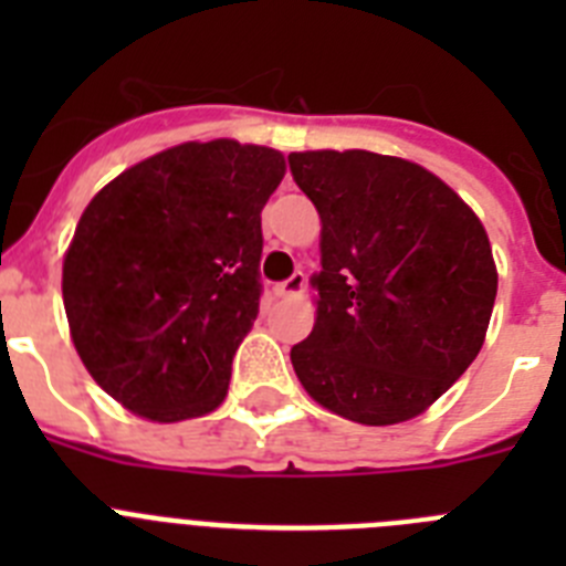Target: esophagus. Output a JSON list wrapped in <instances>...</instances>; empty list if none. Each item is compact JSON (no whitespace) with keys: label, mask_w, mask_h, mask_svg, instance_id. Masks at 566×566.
<instances>
[{"label":"esophagus","mask_w":566,"mask_h":566,"mask_svg":"<svg viewBox=\"0 0 566 566\" xmlns=\"http://www.w3.org/2000/svg\"><path fill=\"white\" fill-rule=\"evenodd\" d=\"M303 289H306V274L294 272L292 277L274 286V294H277V297H297V294H303Z\"/></svg>","instance_id":"obj_1"}]
</instances>
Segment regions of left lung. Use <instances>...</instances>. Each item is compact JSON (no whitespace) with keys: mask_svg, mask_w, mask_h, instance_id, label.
Instances as JSON below:
<instances>
[{"mask_svg":"<svg viewBox=\"0 0 566 566\" xmlns=\"http://www.w3.org/2000/svg\"><path fill=\"white\" fill-rule=\"evenodd\" d=\"M319 212L317 319L292 348L314 402L397 424L437 402L476 359L499 274L473 209L419 164L368 149L289 155Z\"/></svg>","mask_w":566,"mask_h":566,"instance_id":"obj_1","label":"left lung"}]
</instances>
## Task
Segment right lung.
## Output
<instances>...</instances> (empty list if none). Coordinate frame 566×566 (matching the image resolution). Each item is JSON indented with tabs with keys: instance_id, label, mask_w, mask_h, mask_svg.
I'll return each mask as SVG.
<instances>
[{
	"instance_id": "right-lung-1",
	"label": "right lung",
	"mask_w": 566,
	"mask_h": 566,
	"mask_svg": "<svg viewBox=\"0 0 566 566\" xmlns=\"http://www.w3.org/2000/svg\"><path fill=\"white\" fill-rule=\"evenodd\" d=\"M277 149L187 142L124 169L87 203L64 254L70 337L90 377L153 422L223 402L260 306V212Z\"/></svg>"
}]
</instances>
